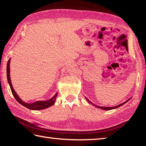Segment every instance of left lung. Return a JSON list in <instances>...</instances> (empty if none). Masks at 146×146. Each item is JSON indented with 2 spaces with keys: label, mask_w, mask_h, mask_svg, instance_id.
<instances>
[{
  "label": "left lung",
  "mask_w": 146,
  "mask_h": 146,
  "mask_svg": "<svg viewBox=\"0 0 146 146\" xmlns=\"http://www.w3.org/2000/svg\"><path fill=\"white\" fill-rule=\"evenodd\" d=\"M86 100H87L90 104H91L92 105H94V106H95L96 107H97V108H101V109H102V110H112V109H115V108H118V107H120V106H122V105H123V104H125L126 102H127L131 98H129V100H127L126 102H123V103H122V104H120V105H117V106H115V107H101V106H97V105H95L94 104H93L92 102H90V101L88 98H86Z\"/></svg>",
  "instance_id": "8db88e82"
}]
</instances>
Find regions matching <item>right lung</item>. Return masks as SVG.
Wrapping results in <instances>:
<instances>
[{
	"label": "right lung",
	"instance_id": "1",
	"mask_svg": "<svg viewBox=\"0 0 146 146\" xmlns=\"http://www.w3.org/2000/svg\"><path fill=\"white\" fill-rule=\"evenodd\" d=\"M10 61H11V59H9L8 62H7V76L8 83L11 87V92L12 93V94H13L14 98H15V100H16L20 104L23 105V106H24L27 108H29V109H30V110H42V109H45V108H47L49 107L52 106V105L54 104L56 98V97H57V95H58L57 93L55 94V95L53 97H52L51 99H49V100H48L37 101L36 102H34V103H32V104H27L21 100L20 97H19L17 94H16V92H15L13 87H12L11 80V77H10Z\"/></svg>",
	"mask_w": 146,
	"mask_h": 146
}]
</instances>
